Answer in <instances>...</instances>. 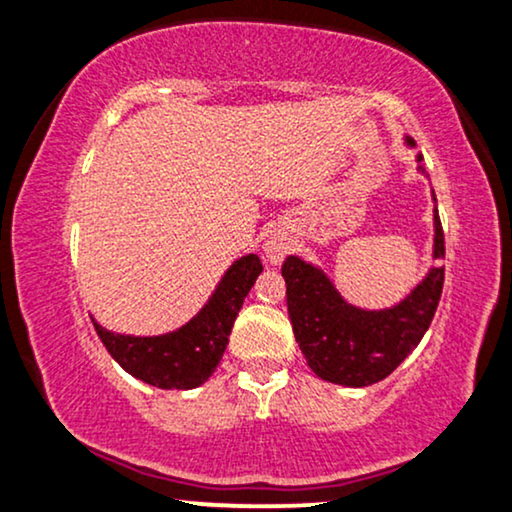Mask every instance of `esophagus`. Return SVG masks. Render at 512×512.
<instances>
[{
	"instance_id": "34e87169",
	"label": "esophagus",
	"mask_w": 512,
	"mask_h": 512,
	"mask_svg": "<svg viewBox=\"0 0 512 512\" xmlns=\"http://www.w3.org/2000/svg\"><path fill=\"white\" fill-rule=\"evenodd\" d=\"M288 252V243L283 238H269L267 241V257L271 262H281Z\"/></svg>"
}]
</instances>
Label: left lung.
I'll use <instances>...</instances> for the list:
<instances>
[{
  "mask_svg": "<svg viewBox=\"0 0 512 512\" xmlns=\"http://www.w3.org/2000/svg\"><path fill=\"white\" fill-rule=\"evenodd\" d=\"M413 146V141L409 139ZM420 160V158H418ZM435 257H444V231L435 215ZM288 314L304 359L319 378L366 387L390 375L430 328L444 288V267H435L397 307L364 312L335 293L323 271L286 257Z\"/></svg>",
  "mask_w": 512,
  "mask_h": 512,
  "instance_id": "left-lung-1",
  "label": "left lung"
}]
</instances>
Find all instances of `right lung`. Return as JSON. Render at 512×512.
Here are the masks:
<instances>
[{"instance_id": "add662e5", "label": "right lung", "mask_w": 512, "mask_h": 512, "mask_svg": "<svg viewBox=\"0 0 512 512\" xmlns=\"http://www.w3.org/2000/svg\"><path fill=\"white\" fill-rule=\"evenodd\" d=\"M260 271V257H241L226 271L203 312L170 335L132 338L106 331L99 323L94 328L111 357L134 378L163 390H191L203 385L222 361L236 316Z\"/></svg>"}]
</instances>
